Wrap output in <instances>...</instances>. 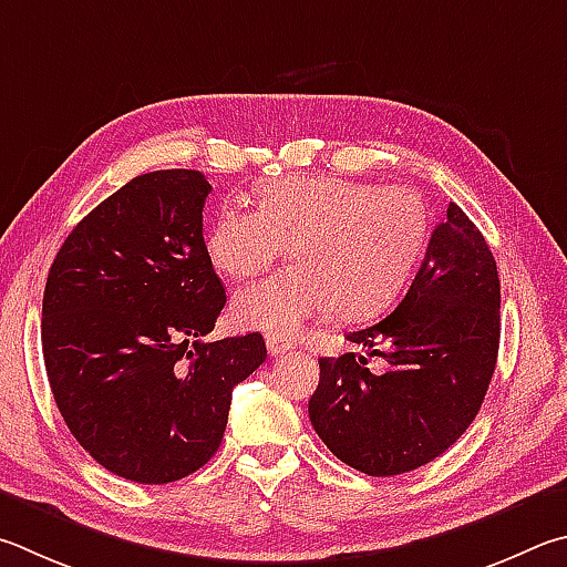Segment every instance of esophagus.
Masks as SVG:
<instances>
[{
	"instance_id": "34e87169",
	"label": "esophagus",
	"mask_w": 567,
	"mask_h": 567,
	"mask_svg": "<svg viewBox=\"0 0 567 567\" xmlns=\"http://www.w3.org/2000/svg\"><path fill=\"white\" fill-rule=\"evenodd\" d=\"M292 342H287V339H280V337H267V352H270L272 357H282L287 352H292Z\"/></svg>"
}]
</instances>
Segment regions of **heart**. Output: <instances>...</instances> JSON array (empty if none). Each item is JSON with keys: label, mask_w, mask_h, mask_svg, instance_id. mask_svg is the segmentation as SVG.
<instances>
[{"label": "heart", "mask_w": 567, "mask_h": 567, "mask_svg": "<svg viewBox=\"0 0 567 567\" xmlns=\"http://www.w3.org/2000/svg\"><path fill=\"white\" fill-rule=\"evenodd\" d=\"M424 240L426 208L406 185L282 176L262 185L255 210L215 215L203 248L213 270L233 280L265 272L290 248L292 267L230 302L235 324L285 339L329 310L347 322L382 312Z\"/></svg>", "instance_id": "b5f03b06"}]
</instances>
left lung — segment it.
<instances>
[{
	"mask_svg": "<svg viewBox=\"0 0 567 567\" xmlns=\"http://www.w3.org/2000/svg\"><path fill=\"white\" fill-rule=\"evenodd\" d=\"M347 339L389 369L372 374L354 352L319 359L310 421L339 461L396 476L456 444L486 396L501 339L498 267L456 203L396 310Z\"/></svg>",
	"mask_w": 567,
	"mask_h": 567,
	"instance_id": "8db88e82",
	"label": "left lung"
}]
</instances>
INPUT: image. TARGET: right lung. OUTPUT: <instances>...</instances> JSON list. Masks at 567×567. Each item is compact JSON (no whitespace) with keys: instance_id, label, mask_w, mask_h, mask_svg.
I'll list each match as a JSON object with an SVG mask.
<instances>
[{"instance_id":"right-lung-1","label":"right lung","mask_w":567,"mask_h":567,"mask_svg":"<svg viewBox=\"0 0 567 567\" xmlns=\"http://www.w3.org/2000/svg\"><path fill=\"white\" fill-rule=\"evenodd\" d=\"M200 171H153L81 220L54 257L41 349L74 439L121 478L171 483L218 451L260 332L203 342L225 307L203 248Z\"/></svg>"}]
</instances>
